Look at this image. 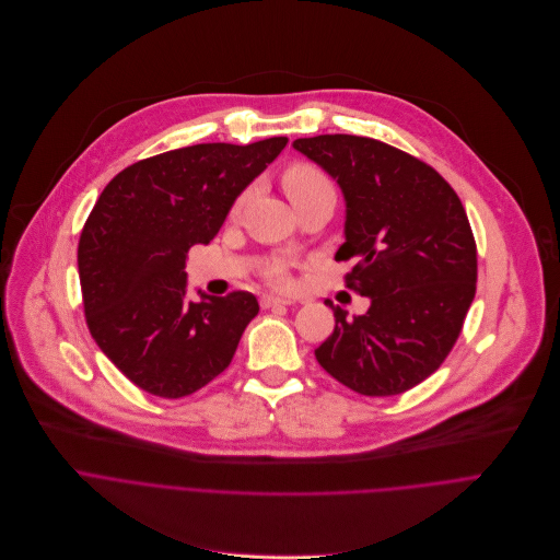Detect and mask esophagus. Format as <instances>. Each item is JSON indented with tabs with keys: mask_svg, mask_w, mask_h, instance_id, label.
Masks as SVG:
<instances>
[{
	"mask_svg": "<svg viewBox=\"0 0 560 560\" xmlns=\"http://www.w3.org/2000/svg\"><path fill=\"white\" fill-rule=\"evenodd\" d=\"M262 308H276V306H291L293 300H284V298H273V295H265L260 300Z\"/></svg>",
	"mask_w": 560,
	"mask_h": 560,
	"instance_id": "obj_1",
	"label": "esophagus"
}]
</instances>
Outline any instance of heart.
Instances as JSON below:
<instances>
[{
  "mask_svg": "<svg viewBox=\"0 0 560 560\" xmlns=\"http://www.w3.org/2000/svg\"><path fill=\"white\" fill-rule=\"evenodd\" d=\"M282 187H284V191H287V196L293 205L300 202V200L313 198L317 194H335L330 180L317 167H313L308 163H293L291 167H287L284 174H282ZM245 200H247V194L238 198V202L234 207V213H238L243 209ZM269 278L276 287H282V289L291 287V276L282 267H273Z\"/></svg>",
  "mask_w": 560,
  "mask_h": 560,
  "instance_id": "b5f03b06",
  "label": "heart"
}]
</instances>
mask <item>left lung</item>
I'll list each match as a JSON object with an SVG mask.
<instances>
[{
  "mask_svg": "<svg viewBox=\"0 0 560 560\" xmlns=\"http://www.w3.org/2000/svg\"><path fill=\"white\" fill-rule=\"evenodd\" d=\"M293 148L338 180L347 220L335 260L358 258L347 287L371 300L355 317L324 302L335 328L315 358L360 395H399L448 358L475 300L477 245L466 209L430 165L382 141L319 135Z\"/></svg>",
  "mask_w": 560,
  "mask_h": 560,
  "instance_id": "obj_1",
  "label": "left lung"
}]
</instances>
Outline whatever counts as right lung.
I'll return each instance as SVG.
<instances>
[{
	"instance_id": "1",
	"label": "right lung",
	"mask_w": 560,
	"mask_h": 560,
	"mask_svg": "<svg viewBox=\"0 0 560 560\" xmlns=\"http://www.w3.org/2000/svg\"><path fill=\"white\" fill-rule=\"evenodd\" d=\"M287 141L200 143L139 161L92 207L77 252L85 322L107 360L145 393L178 399L232 364L258 300L249 291L187 300L185 260L213 241Z\"/></svg>"
}]
</instances>
